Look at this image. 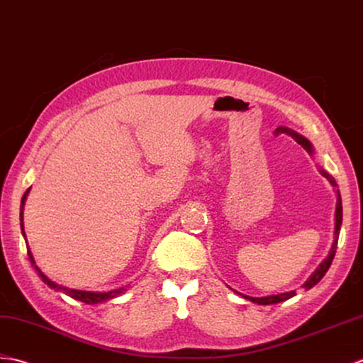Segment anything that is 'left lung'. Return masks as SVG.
I'll return each mask as SVG.
<instances>
[{
	"label": "left lung",
	"instance_id": "1",
	"mask_svg": "<svg viewBox=\"0 0 363 363\" xmlns=\"http://www.w3.org/2000/svg\"><path fill=\"white\" fill-rule=\"evenodd\" d=\"M279 133H286V135H289V136H292V138L298 143V144H301V146L309 152V155H313V147H312V144H311V141L308 140V138H304L303 135H300V133H296L295 130H292V128H287V127H278L277 130H275V135H279ZM320 172L323 174V177H326V179L329 180V183L333 184L334 188H337V183H335V180L333 179L331 175H329L326 171H323V169L320 167ZM337 192V205H335V228H334V242H333V247H331V250H329V255H328V257L326 259L321 262L318 267H317V270L312 273V275L308 278V281H306V283L303 284V289H306V291H309V289H312L313 286H315L318 281L323 278L325 275H326V272H328V269L331 267V264H333V259H334V256H335V248H337V242H339V235H340V225H342V217H343V209H342V197H340V191L337 189L335 191ZM240 296L242 298H245V300H250V301H253V303H257V304H262V306H265V304H277V303H281V301H286V300H289V298H292V296H295L296 295V292L295 291H291V292H284V294H278V295H269V296H261V298H255V296H248V295H244V294H239Z\"/></svg>",
	"mask_w": 363,
	"mask_h": 363
}]
</instances>
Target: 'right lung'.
Listing matches in <instances>:
<instances>
[{"mask_svg": "<svg viewBox=\"0 0 363 363\" xmlns=\"http://www.w3.org/2000/svg\"><path fill=\"white\" fill-rule=\"evenodd\" d=\"M28 194H29V189L24 192V196L21 199V206H20V223H21V233H23L24 239H26V235H24V227H23V209H24V202H26ZM26 244H28V240H26ZM28 255H29V259H30L32 265H34L35 270L38 272V277L42 278L45 284H48V287H51V289H54V291L62 292V294H65L71 298H74V300H79V301L86 303V304H98V303L107 301V300H113V298L119 296L121 294H124L127 291L125 287H119V289H115V291H110V292H88V291H77V289H69V287H65V286H60L57 283H54L52 279L48 278L45 273L37 267L35 261H34V256H32L29 247H28Z\"/></svg>", "mask_w": 363, "mask_h": 363, "instance_id": "right-lung-1", "label": "right lung"}]
</instances>
